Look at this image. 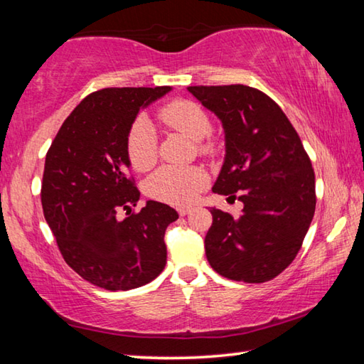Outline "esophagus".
<instances>
[{"label":"esophagus","instance_id":"esophagus-1","mask_svg":"<svg viewBox=\"0 0 364 364\" xmlns=\"http://www.w3.org/2000/svg\"><path fill=\"white\" fill-rule=\"evenodd\" d=\"M191 212H193V208H191V207H180V208H178V213H180V217H186V215H189Z\"/></svg>","mask_w":364,"mask_h":364}]
</instances>
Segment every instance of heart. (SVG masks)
Segmentation results:
<instances>
[{
	"instance_id": "heart-1",
	"label": "heart",
	"mask_w": 364,
	"mask_h": 364,
	"mask_svg": "<svg viewBox=\"0 0 364 364\" xmlns=\"http://www.w3.org/2000/svg\"><path fill=\"white\" fill-rule=\"evenodd\" d=\"M157 119L165 127L184 133L197 141V151L205 157H215L220 143L212 138V120L207 110L194 101L175 100L157 110ZM127 156L132 167L138 171L149 170L157 160V141L146 119L139 117L130 127L127 136ZM207 175L199 167H167L159 168L146 181V193L152 199L168 204H188L194 200L205 186Z\"/></svg>"
}]
</instances>
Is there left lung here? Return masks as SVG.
Segmentation results:
<instances>
[{
    "mask_svg": "<svg viewBox=\"0 0 364 364\" xmlns=\"http://www.w3.org/2000/svg\"><path fill=\"white\" fill-rule=\"evenodd\" d=\"M188 91L225 128L226 157L212 191L244 204L237 217L210 210L207 260L228 279H273L297 257L315 215L311 160L286 114L263 91L245 85Z\"/></svg>",
    "mask_w": 364,
    "mask_h": 364,
    "instance_id": "obj_1",
    "label": "left lung"
}]
</instances>
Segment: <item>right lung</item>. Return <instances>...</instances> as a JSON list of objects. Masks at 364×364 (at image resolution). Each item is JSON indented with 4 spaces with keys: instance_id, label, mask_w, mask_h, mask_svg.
Segmentation results:
<instances>
[{
    "instance_id": "add662e5",
    "label": "right lung",
    "mask_w": 364,
    "mask_h": 364,
    "mask_svg": "<svg viewBox=\"0 0 364 364\" xmlns=\"http://www.w3.org/2000/svg\"><path fill=\"white\" fill-rule=\"evenodd\" d=\"M156 88H104L64 120L46 154L41 205L65 263L107 291L144 286L167 263L165 230L173 208L149 200L139 212L127 136L139 107L168 93ZM131 215L120 222L116 213Z\"/></svg>"
}]
</instances>
